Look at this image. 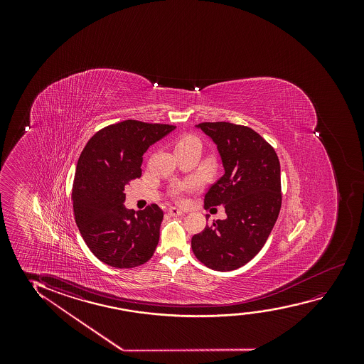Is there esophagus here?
I'll use <instances>...</instances> for the list:
<instances>
[{"mask_svg":"<svg viewBox=\"0 0 364 364\" xmlns=\"http://www.w3.org/2000/svg\"><path fill=\"white\" fill-rule=\"evenodd\" d=\"M168 214H169L170 216H180V215H183V211L178 209V208H175V206H171V208H169V210H168Z\"/></svg>","mask_w":364,"mask_h":364,"instance_id":"esophagus-1","label":"esophagus"}]
</instances>
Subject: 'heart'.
Listing matches in <instances>:
<instances>
[{"instance_id": "b5f03b06", "label": "heart", "mask_w": 364, "mask_h": 364, "mask_svg": "<svg viewBox=\"0 0 364 364\" xmlns=\"http://www.w3.org/2000/svg\"><path fill=\"white\" fill-rule=\"evenodd\" d=\"M191 140H196L195 138H191V136H188V138H184V139L180 140L178 144H184V143H188V141H191ZM176 144V145H178ZM196 189V183L194 181H190V183H186V184L181 185L178 191H176V194L179 198H181L185 193H188V191H193V190Z\"/></svg>"}]
</instances>
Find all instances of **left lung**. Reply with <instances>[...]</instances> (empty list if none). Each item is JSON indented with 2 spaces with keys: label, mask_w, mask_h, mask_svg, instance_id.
Wrapping results in <instances>:
<instances>
[{
  "label": "left lung",
  "mask_w": 364,
  "mask_h": 364,
  "mask_svg": "<svg viewBox=\"0 0 364 364\" xmlns=\"http://www.w3.org/2000/svg\"><path fill=\"white\" fill-rule=\"evenodd\" d=\"M218 146L225 174L205 194V208L225 206L228 218L191 239L209 269L232 271L259 254L281 209V168L274 148L255 130L228 122L200 123Z\"/></svg>",
  "instance_id": "8db88e82"
}]
</instances>
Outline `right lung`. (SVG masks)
Returning <instances> with one entry per match:
<instances>
[{
	"label": "right lung",
	"instance_id": "1",
	"mask_svg": "<svg viewBox=\"0 0 364 364\" xmlns=\"http://www.w3.org/2000/svg\"><path fill=\"white\" fill-rule=\"evenodd\" d=\"M174 129L124 120L97 132L80 153L72 189L75 224L95 257L112 267H136L154 255L164 213L156 204L127 209L124 188L140 178L150 145Z\"/></svg>",
	"mask_w": 364,
	"mask_h": 364
}]
</instances>
